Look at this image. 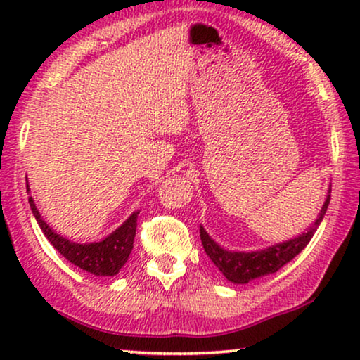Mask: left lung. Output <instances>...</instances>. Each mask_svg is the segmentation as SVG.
<instances>
[{"label":"left lung","instance_id":"obj_1","mask_svg":"<svg viewBox=\"0 0 360 360\" xmlns=\"http://www.w3.org/2000/svg\"><path fill=\"white\" fill-rule=\"evenodd\" d=\"M329 193H331V190H328V196L324 200V205L321 211H319L316 221L304 233L297 236V238L270 245V248L262 250H250V252L228 250L221 248L214 239H211V236L206 233L203 226H200V238L201 244L205 248V252L208 254L211 262L218 267L219 272L233 283L244 285L249 283L250 280L275 274L285 264H288L290 260L297 257L307 248L309 240H311L313 234L316 233L318 226L321 224L324 214H326L329 200H331V195Z\"/></svg>","mask_w":360,"mask_h":360}]
</instances>
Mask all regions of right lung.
Listing matches in <instances>:
<instances>
[{"mask_svg": "<svg viewBox=\"0 0 360 360\" xmlns=\"http://www.w3.org/2000/svg\"><path fill=\"white\" fill-rule=\"evenodd\" d=\"M29 205H31L34 218H36L37 224L41 226L42 233L46 234L49 243L62 254V257H65L68 262L77 265L78 269L86 270V272L93 275H98V277H115L122 265L127 262V259H129L132 244H134L136 238L137 214H139V211H134L120 228L112 231L105 239L96 240V243L78 244L57 234L42 219L32 196H29Z\"/></svg>", "mask_w": 360, "mask_h": 360, "instance_id": "1", "label": "right lung"}]
</instances>
